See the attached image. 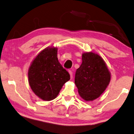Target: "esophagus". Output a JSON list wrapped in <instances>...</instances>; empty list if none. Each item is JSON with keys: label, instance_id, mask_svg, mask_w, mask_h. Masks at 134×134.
Instances as JSON below:
<instances>
[{"label": "esophagus", "instance_id": "1", "mask_svg": "<svg viewBox=\"0 0 134 134\" xmlns=\"http://www.w3.org/2000/svg\"><path fill=\"white\" fill-rule=\"evenodd\" d=\"M69 73L70 74V77H71V79H72V72L71 71H69Z\"/></svg>", "mask_w": 134, "mask_h": 134}]
</instances>
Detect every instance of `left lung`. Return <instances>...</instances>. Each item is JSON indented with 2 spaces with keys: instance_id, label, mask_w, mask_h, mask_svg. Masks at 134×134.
Masks as SVG:
<instances>
[{
  "instance_id": "left-lung-1",
  "label": "left lung",
  "mask_w": 134,
  "mask_h": 134,
  "mask_svg": "<svg viewBox=\"0 0 134 134\" xmlns=\"http://www.w3.org/2000/svg\"><path fill=\"white\" fill-rule=\"evenodd\" d=\"M110 80V72L99 55L92 51L82 54V63L75 77V84L81 98L85 101L98 98L106 90Z\"/></svg>"
}]
</instances>
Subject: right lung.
Masks as SVG:
<instances>
[{"label": "right lung", "instance_id": "right-lung-1", "mask_svg": "<svg viewBox=\"0 0 134 134\" xmlns=\"http://www.w3.org/2000/svg\"><path fill=\"white\" fill-rule=\"evenodd\" d=\"M57 47H48L35 57L28 70V81L34 93L43 100L57 97L62 87L70 80L57 59Z\"/></svg>", "mask_w": 134, "mask_h": 134}]
</instances>
